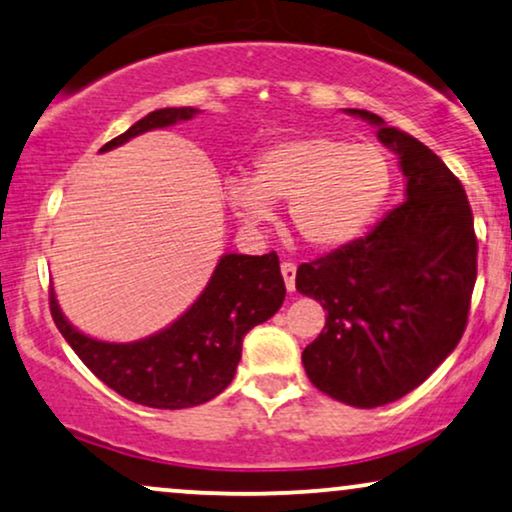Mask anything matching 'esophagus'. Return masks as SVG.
Masks as SVG:
<instances>
[{"instance_id": "obj_1", "label": "esophagus", "mask_w": 512, "mask_h": 512, "mask_svg": "<svg viewBox=\"0 0 512 512\" xmlns=\"http://www.w3.org/2000/svg\"><path fill=\"white\" fill-rule=\"evenodd\" d=\"M281 274H283V281H286L288 293H293V290H295V274H297V267H295L293 262H283V264H281Z\"/></svg>"}]
</instances>
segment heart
<instances>
[{
    "label": "heart",
    "mask_w": 512,
    "mask_h": 512,
    "mask_svg": "<svg viewBox=\"0 0 512 512\" xmlns=\"http://www.w3.org/2000/svg\"><path fill=\"white\" fill-rule=\"evenodd\" d=\"M390 189L392 165L383 148L312 134L264 148L252 181H231L226 200L248 226L269 222L271 203H288L295 234L309 248L335 250L364 234Z\"/></svg>",
    "instance_id": "heart-1"
}]
</instances>
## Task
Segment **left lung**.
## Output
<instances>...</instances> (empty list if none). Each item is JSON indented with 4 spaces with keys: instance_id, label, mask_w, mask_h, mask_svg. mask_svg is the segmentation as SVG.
Instances as JSON below:
<instances>
[{
    "instance_id": "obj_1",
    "label": "left lung",
    "mask_w": 512,
    "mask_h": 512,
    "mask_svg": "<svg viewBox=\"0 0 512 512\" xmlns=\"http://www.w3.org/2000/svg\"><path fill=\"white\" fill-rule=\"evenodd\" d=\"M378 125L399 155L406 200L371 234L300 264L295 288L326 309V326L304 347L316 390L357 409L390 404L454 352L468 326L477 278V236L463 184L418 139Z\"/></svg>"
}]
</instances>
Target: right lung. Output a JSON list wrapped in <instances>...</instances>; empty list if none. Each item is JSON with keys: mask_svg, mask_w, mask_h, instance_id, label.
Returning a JSON list of instances; mask_svg holds the SVG:
<instances>
[{"mask_svg": "<svg viewBox=\"0 0 512 512\" xmlns=\"http://www.w3.org/2000/svg\"><path fill=\"white\" fill-rule=\"evenodd\" d=\"M198 113V108L191 106L160 108L108 141L101 153L148 129L170 127ZM283 297L286 283L278 255L269 252L262 257L224 255L189 312L165 331L139 342L115 345L75 331L58 309L54 288L49 290V307L68 345L111 390L151 409H189L229 387L241 361L245 333L271 319Z\"/></svg>", "mask_w": 512, "mask_h": 512, "instance_id": "right-lung-1", "label": "right lung"}]
</instances>
